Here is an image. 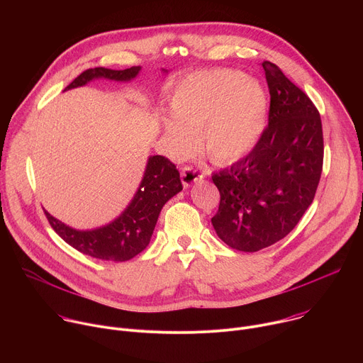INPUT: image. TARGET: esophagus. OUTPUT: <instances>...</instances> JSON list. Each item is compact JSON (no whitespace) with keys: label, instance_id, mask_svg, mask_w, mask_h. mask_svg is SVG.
Wrapping results in <instances>:
<instances>
[{"label":"esophagus","instance_id":"obj_1","mask_svg":"<svg viewBox=\"0 0 363 363\" xmlns=\"http://www.w3.org/2000/svg\"><path fill=\"white\" fill-rule=\"evenodd\" d=\"M205 177V174L199 169H195L192 167H185L181 172V178H182V184L184 186H189L194 182H198L199 179H202Z\"/></svg>","mask_w":363,"mask_h":363}]
</instances>
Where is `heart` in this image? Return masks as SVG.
<instances>
[{"instance_id":"1","label":"heart","mask_w":363,"mask_h":363,"mask_svg":"<svg viewBox=\"0 0 363 363\" xmlns=\"http://www.w3.org/2000/svg\"><path fill=\"white\" fill-rule=\"evenodd\" d=\"M165 143L174 157H185L201 135L217 161H234L260 139L267 119L263 86L234 70L199 73L182 82L168 100Z\"/></svg>"}]
</instances>
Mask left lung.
<instances>
[{
	"label": "left lung",
	"instance_id": "1",
	"mask_svg": "<svg viewBox=\"0 0 363 363\" xmlns=\"http://www.w3.org/2000/svg\"><path fill=\"white\" fill-rule=\"evenodd\" d=\"M269 125L242 160L213 174L220 205L211 223L231 248L252 252L284 238L313 202L323 169L318 108L272 62Z\"/></svg>",
	"mask_w": 363,
	"mask_h": 363
}]
</instances>
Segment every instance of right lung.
<instances>
[{
  "label": "right lung",
  "mask_w": 363,
  "mask_h": 363,
  "mask_svg": "<svg viewBox=\"0 0 363 363\" xmlns=\"http://www.w3.org/2000/svg\"><path fill=\"white\" fill-rule=\"evenodd\" d=\"M139 70V66L125 70L87 69L65 90L83 86L97 77L126 82L133 79ZM181 189L182 182L175 164L162 155H157L149 158L142 184L125 213L109 225L91 231H77L47 211L44 214L51 228L77 251L106 262H126L146 248L162 206Z\"/></svg>",
  "instance_id": "1"
}]
</instances>
